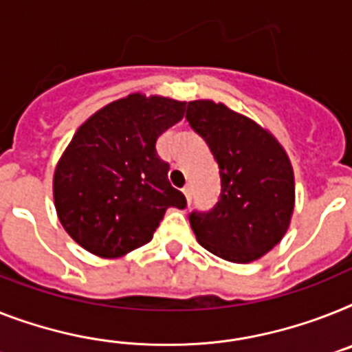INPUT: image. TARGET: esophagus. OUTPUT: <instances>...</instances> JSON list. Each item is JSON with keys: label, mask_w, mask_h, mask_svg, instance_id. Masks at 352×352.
Returning <instances> with one entry per match:
<instances>
[{"label": "esophagus", "mask_w": 352, "mask_h": 352, "mask_svg": "<svg viewBox=\"0 0 352 352\" xmlns=\"http://www.w3.org/2000/svg\"><path fill=\"white\" fill-rule=\"evenodd\" d=\"M183 194H185V197H187V203L190 205V201H192V188L187 185V187L183 188Z\"/></svg>", "instance_id": "34e87169"}]
</instances>
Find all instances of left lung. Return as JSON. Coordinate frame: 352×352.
<instances>
[{"label": "left lung", "instance_id": "8db88e82", "mask_svg": "<svg viewBox=\"0 0 352 352\" xmlns=\"http://www.w3.org/2000/svg\"><path fill=\"white\" fill-rule=\"evenodd\" d=\"M187 120L219 165L221 199L190 214L197 243L237 264L254 263L286 235L295 208V176L286 149L266 127L210 98L190 100Z\"/></svg>", "mask_w": 352, "mask_h": 352}]
</instances>
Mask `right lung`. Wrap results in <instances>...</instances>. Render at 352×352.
Wrapping results in <instances>:
<instances>
[{
	"label": "right lung",
	"instance_id": "1",
	"mask_svg": "<svg viewBox=\"0 0 352 352\" xmlns=\"http://www.w3.org/2000/svg\"><path fill=\"white\" fill-rule=\"evenodd\" d=\"M185 100L129 93L75 131L54 170V205L86 252L118 259L147 245L169 207L187 199L170 185L156 140L185 115Z\"/></svg>",
	"mask_w": 352,
	"mask_h": 352
}]
</instances>
